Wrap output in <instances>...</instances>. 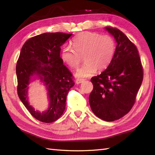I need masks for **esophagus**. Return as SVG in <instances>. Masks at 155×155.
Segmentation results:
<instances>
[{
  "mask_svg": "<svg viewBox=\"0 0 155 155\" xmlns=\"http://www.w3.org/2000/svg\"><path fill=\"white\" fill-rule=\"evenodd\" d=\"M84 81V79H83V78H77V79L76 80V83L80 84L81 83H83Z\"/></svg>",
  "mask_w": 155,
  "mask_h": 155,
  "instance_id": "obj_1",
  "label": "esophagus"
}]
</instances>
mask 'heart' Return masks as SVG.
<instances>
[{
    "label": "heart",
    "instance_id": "b5f03b06",
    "mask_svg": "<svg viewBox=\"0 0 155 155\" xmlns=\"http://www.w3.org/2000/svg\"><path fill=\"white\" fill-rule=\"evenodd\" d=\"M71 46L62 49V61L71 68H77L83 59L85 62L77 72L78 77H88L97 70L106 69L114 57L116 44L109 35L84 32L71 41Z\"/></svg>",
    "mask_w": 155,
    "mask_h": 155
}]
</instances>
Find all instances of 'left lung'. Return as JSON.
<instances>
[{"mask_svg":"<svg viewBox=\"0 0 155 155\" xmlns=\"http://www.w3.org/2000/svg\"><path fill=\"white\" fill-rule=\"evenodd\" d=\"M105 29L114 37L117 45L106 70L91 78L93 90L89 103L97 117L114 121L133 108L143 80V68L137 48L127 36L117 28Z\"/></svg>","mask_w":155,"mask_h":155,"instance_id":"left-lung-1","label":"left lung"}]
</instances>
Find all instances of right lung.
Here are the masks:
<instances>
[{"instance_id":"add662e5","label":"right lung","mask_w":155,"mask_h":155,"mask_svg":"<svg viewBox=\"0 0 155 155\" xmlns=\"http://www.w3.org/2000/svg\"><path fill=\"white\" fill-rule=\"evenodd\" d=\"M71 35L63 32L37 35L25 42L20 52L16 66L18 97L32 116L42 123H52L60 118L67 95L74 85L72 74L60 55L61 47ZM33 75L40 78L48 91L49 108L42 113L35 111L28 102V85Z\"/></svg>"}]
</instances>
